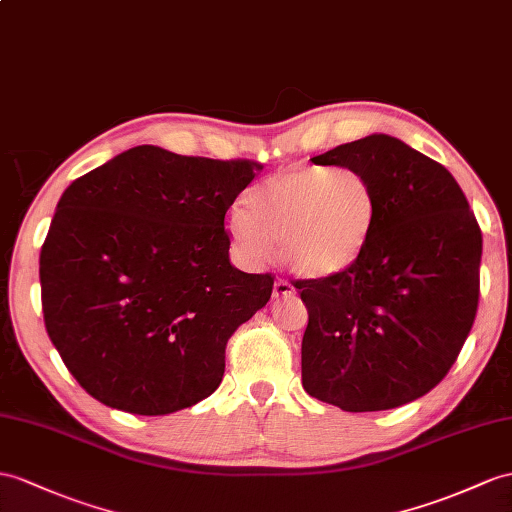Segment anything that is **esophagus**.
I'll use <instances>...</instances> for the list:
<instances>
[{"instance_id":"1","label":"esophagus","mask_w":512,"mask_h":512,"mask_svg":"<svg viewBox=\"0 0 512 512\" xmlns=\"http://www.w3.org/2000/svg\"><path fill=\"white\" fill-rule=\"evenodd\" d=\"M295 293V289H293V284L291 282H286V280H276V284H273V297L276 299H280V297H291Z\"/></svg>"}]
</instances>
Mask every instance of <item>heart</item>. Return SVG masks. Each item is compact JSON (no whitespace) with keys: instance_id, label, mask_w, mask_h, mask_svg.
<instances>
[{"instance_id":"heart-1","label":"heart","mask_w":512,"mask_h":512,"mask_svg":"<svg viewBox=\"0 0 512 512\" xmlns=\"http://www.w3.org/2000/svg\"><path fill=\"white\" fill-rule=\"evenodd\" d=\"M230 208L226 230L247 265L280 256L302 278L350 271L378 228L380 202L369 173L354 165L299 167L256 184Z\"/></svg>"}]
</instances>
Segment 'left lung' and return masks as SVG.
<instances>
[{"label": "left lung", "mask_w": 512, "mask_h": 512, "mask_svg": "<svg viewBox=\"0 0 512 512\" xmlns=\"http://www.w3.org/2000/svg\"><path fill=\"white\" fill-rule=\"evenodd\" d=\"M313 162L367 171L380 219L350 271L295 282L308 308L304 389L347 413L413 402L447 376L476 319V215L450 171L389 134L339 145Z\"/></svg>", "instance_id": "obj_1"}]
</instances>
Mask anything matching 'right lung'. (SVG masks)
<instances>
[{
  "label": "right lung",
  "instance_id": "add662e5",
  "mask_svg": "<svg viewBox=\"0 0 512 512\" xmlns=\"http://www.w3.org/2000/svg\"><path fill=\"white\" fill-rule=\"evenodd\" d=\"M254 160L132 147L62 193L41 249V302L62 363L97 402L169 415L213 395L234 330L271 273L230 263L223 221Z\"/></svg>",
  "mask_w": 512,
  "mask_h": 512
}]
</instances>
